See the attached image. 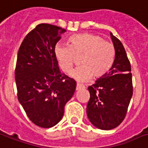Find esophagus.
I'll return each mask as SVG.
<instances>
[{
  "label": "esophagus",
  "mask_w": 148,
  "mask_h": 148,
  "mask_svg": "<svg viewBox=\"0 0 148 148\" xmlns=\"http://www.w3.org/2000/svg\"><path fill=\"white\" fill-rule=\"evenodd\" d=\"M84 85H82V84H77V86H76L77 91H78V90H81V89H84Z\"/></svg>",
  "instance_id": "1"
}]
</instances>
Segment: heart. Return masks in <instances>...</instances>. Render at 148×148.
Segmentation results:
<instances>
[{
	"mask_svg": "<svg viewBox=\"0 0 148 148\" xmlns=\"http://www.w3.org/2000/svg\"><path fill=\"white\" fill-rule=\"evenodd\" d=\"M69 46L57 44L54 55L64 73L69 74L80 58L81 66L72 76L79 82L100 79L109 74L116 59V48L112 42L93 33H78L68 39Z\"/></svg>",
	"mask_w": 148,
	"mask_h": 148,
	"instance_id": "obj_1",
	"label": "heart"
}]
</instances>
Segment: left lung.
Here are the masks:
<instances>
[{
  "mask_svg": "<svg viewBox=\"0 0 148 148\" xmlns=\"http://www.w3.org/2000/svg\"><path fill=\"white\" fill-rule=\"evenodd\" d=\"M110 35L116 48L114 64L109 74L88 88V117L95 127L105 130L114 129L123 121L133 95L130 63L121 42Z\"/></svg>",
  "mask_w": 148,
  "mask_h": 148,
  "instance_id": "obj_1",
  "label": "left lung"
}]
</instances>
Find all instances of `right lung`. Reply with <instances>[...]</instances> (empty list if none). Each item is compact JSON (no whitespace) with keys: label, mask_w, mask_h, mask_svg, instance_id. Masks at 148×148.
I'll use <instances>...</instances> for the list:
<instances>
[{"label":"right lung","mask_w":148,"mask_h":148,"mask_svg":"<svg viewBox=\"0 0 148 148\" xmlns=\"http://www.w3.org/2000/svg\"><path fill=\"white\" fill-rule=\"evenodd\" d=\"M66 30L38 25L19 47L14 70L17 96L34 124L50 128L63 118L64 106L76 88L75 80L61 74L54 49Z\"/></svg>","instance_id":"1"}]
</instances>
